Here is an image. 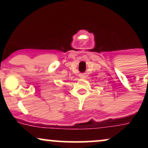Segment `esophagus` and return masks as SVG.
<instances>
[{
	"instance_id": "34e87169",
	"label": "esophagus",
	"mask_w": 148,
	"mask_h": 148,
	"mask_svg": "<svg viewBox=\"0 0 148 148\" xmlns=\"http://www.w3.org/2000/svg\"><path fill=\"white\" fill-rule=\"evenodd\" d=\"M81 79H85V78H86V75H81Z\"/></svg>"
}]
</instances>
